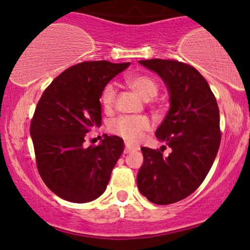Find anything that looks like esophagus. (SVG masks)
Returning a JSON list of instances; mask_svg holds the SVG:
<instances>
[{
  "label": "esophagus",
  "mask_w": 250,
  "mask_h": 250,
  "mask_svg": "<svg viewBox=\"0 0 250 250\" xmlns=\"http://www.w3.org/2000/svg\"><path fill=\"white\" fill-rule=\"evenodd\" d=\"M136 150H139L138 146H132L131 143H128V142L125 143V153H129V152H132V151H136Z\"/></svg>",
  "instance_id": "34e87169"
}]
</instances>
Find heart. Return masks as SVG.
<instances>
[{
  "label": "heart",
  "mask_w": 250,
  "mask_h": 250,
  "mask_svg": "<svg viewBox=\"0 0 250 250\" xmlns=\"http://www.w3.org/2000/svg\"><path fill=\"white\" fill-rule=\"evenodd\" d=\"M124 83L134 90L145 100L155 98L159 92V84L155 77L148 74L127 75L123 78ZM116 100V86L114 83H108L102 88L100 104L104 111H110ZM149 121L145 117L136 116H123L115 119L110 124V131L114 134L127 140L128 142H139L146 131H149Z\"/></svg>",
  "instance_id": "b5f03b06"
}]
</instances>
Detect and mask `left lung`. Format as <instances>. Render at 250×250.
<instances>
[{
  "mask_svg": "<svg viewBox=\"0 0 250 250\" xmlns=\"http://www.w3.org/2000/svg\"><path fill=\"white\" fill-rule=\"evenodd\" d=\"M139 62L158 74L168 88L170 108L156 136L172 151L165 157L162 149L141 148L138 188L153 204H174L194 192L213 165L221 143L220 110L207 81L194 67L177 60Z\"/></svg>",
  "mask_w": 250,
  "mask_h": 250,
  "instance_id": "8db88e82",
  "label": "left lung"
}]
</instances>
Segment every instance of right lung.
I'll return each mask as SVG.
<instances>
[{"label":"right lung","mask_w":250,"mask_h":250,"mask_svg":"<svg viewBox=\"0 0 250 250\" xmlns=\"http://www.w3.org/2000/svg\"><path fill=\"white\" fill-rule=\"evenodd\" d=\"M128 66L84 61L62 71L43 92L30 136L40 175L58 197L83 204L104 192L124 141L104 134L99 146L83 145L86 133L101 125L102 88Z\"/></svg>","instance_id":"right-lung-1"}]
</instances>
